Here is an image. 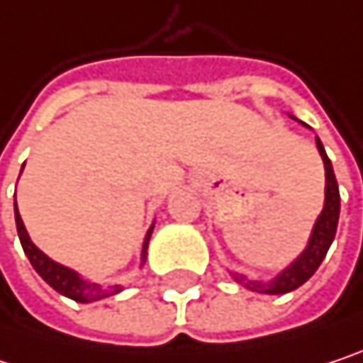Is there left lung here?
I'll return each instance as SVG.
<instances>
[{
    "instance_id": "8db88e82",
    "label": "left lung",
    "mask_w": 363,
    "mask_h": 363,
    "mask_svg": "<svg viewBox=\"0 0 363 363\" xmlns=\"http://www.w3.org/2000/svg\"><path fill=\"white\" fill-rule=\"evenodd\" d=\"M318 151L324 160V168H326V201H324V210L315 220V227L311 231L309 244L305 248V252L301 254L288 269H284L275 279H271L269 284L264 281H252L246 279L244 275H235V279L240 284H244L248 290L260 292V294H286L296 290L298 286H303L322 264V260L326 258L328 248L334 242L336 235V225H338V214H340V195H338V182L334 177L332 164L328 160L326 149L322 145V140L318 138Z\"/></svg>"
}]
</instances>
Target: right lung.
<instances>
[{
	"mask_svg": "<svg viewBox=\"0 0 363 363\" xmlns=\"http://www.w3.org/2000/svg\"><path fill=\"white\" fill-rule=\"evenodd\" d=\"M14 216H16V229H18V238H21V244H23V250L27 254V258L31 260L33 269L43 277L45 284H50L56 292H60L62 296L67 298H73L75 303H92V301H101V298H107L113 296L117 292H121V286H107V288H101L99 284H90L86 281L79 273H75L73 269L69 267H62L58 262H54L52 258H48L45 254L37 248L35 244L31 242L25 225H23V218L18 214V208L14 203ZM151 231H153V225L151 229L147 231V238H145V244H143V262L147 258V246H149V238H151Z\"/></svg>",
	"mask_w": 363,
	"mask_h": 363,
	"instance_id": "obj_1",
	"label": "right lung"
}]
</instances>
